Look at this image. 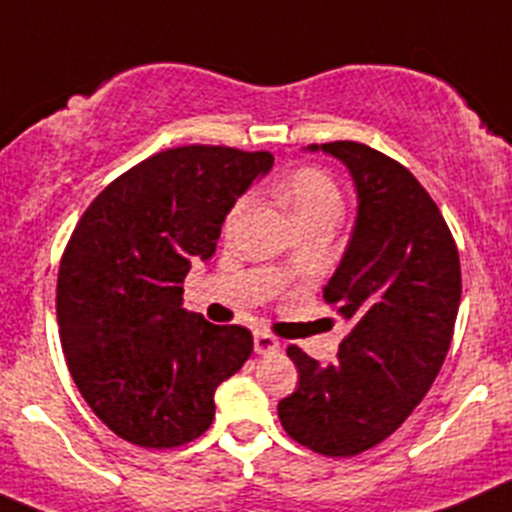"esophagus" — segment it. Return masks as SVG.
Masks as SVG:
<instances>
[{"label": "esophagus", "mask_w": 512, "mask_h": 512, "mask_svg": "<svg viewBox=\"0 0 512 512\" xmlns=\"http://www.w3.org/2000/svg\"><path fill=\"white\" fill-rule=\"evenodd\" d=\"M253 349H256V354H276L281 349V344L279 339L271 337V334L256 332L253 334Z\"/></svg>", "instance_id": "34e87169"}]
</instances>
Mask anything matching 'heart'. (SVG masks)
<instances>
[{
  "label": "heart",
  "mask_w": 512,
  "mask_h": 512,
  "mask_svg": "<svg viewBox=\"0 0 512 512\" xmlns=\"http://www.w3.org/2000/svg\"><path fill=\"white\" fill-rule=\"evenodd\" d=\"M281 196L294 211L296 221L309 223L316 218H337L342 216V191L334 178L321 168H299L281 183ZM251 206V196H241L233 201L226 216V231H233Z\"/></svg>",
  "instance_id": "obj_1"
}]
</instances>
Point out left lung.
<instances>
[{
	"instance_id": "8db88e82",
	"label": "left lung",
	"mask_w": 512,
	"mask_h": 512,
	"mask_svg": "<svg viewBox=\"0 0 512 512\" xmlns=\"http://www.w3.org/2000/svg\"><path fill=\"white\" fill-rule=\"evenodd\" d=\"M342 160L357 221L324 301L352 324L337 362L289 347L299 387L279 402L291 440L352 457L387 440L435 382L460 306V256L440 208L397 160L354 140L309 145Z\"/></svg>"
}]
</instances>
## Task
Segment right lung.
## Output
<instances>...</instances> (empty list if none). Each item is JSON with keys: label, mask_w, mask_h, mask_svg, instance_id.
Returning <instances> with one entry per match:
<instances>
[{"label": "right lung", "mask_w": 512, "mask_h": 512, "mask_svg": "<svg viewBox=\"0 0 512 512\" xmlns=\"http://www.w3.org/2000/svg\"><path fill=\"white\" fill-rule=\"evenodd\" d=\"M271 165L266 150H163L82 213L57 276L60 342L90 410L123 440L165 450L201 437L216 387L251 357L248 329L183 309V279Z\"/></svg>", "instance_id": "right-lung-1"}]
</instances>
